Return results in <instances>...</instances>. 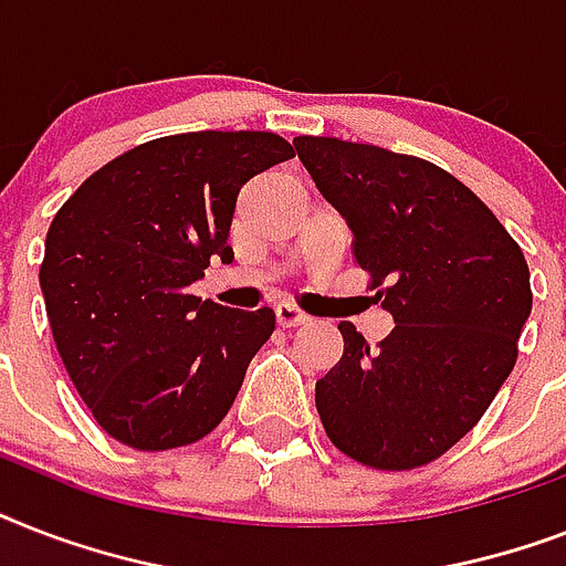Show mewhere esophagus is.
I'll use <instances>...</instances> for the list:
<instances>
[{"label":"esophagus","mask_w":566,"mask_h":566,"mask_svg":"<svg viewBox=\"0 0 566 566\" xmlns=\"http://www.w3.org/2000/svg\"><path fill=\"white\" fill-rule=\"evenodd\" d=\"M308 314L296 308V305H291V302H279V305H275V323L282 328L302 326V323H308Z\"/></svg>","instance_id":"obj_1"}]
</instances>
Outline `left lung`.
I'll list each match as a JSON object with an SVG mask.
<instances>
[{"instance_id":"1","label":"left lung","mask_w":566,"mask_h":566,"mask_svg":"<svg viewBox=\"0 0 566 566\" xmlns=\"http://www.w3.org/2000/svg\"><path fill=\"white\" fill-rule=\"evenodd\" d=\"M293 146L396 323L378 346L337 326L344 358L317 381L323 429L376 470L429 464L514 370L532 314L523 249L473 190L422 158L337 137Z\"/></svg>"}]
</instances>
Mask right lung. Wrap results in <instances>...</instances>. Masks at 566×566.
Wrapping results in <instances>:
<instances>
[{"label":"right lung","instance_id":"1","mask_svg":"<svg viewBox=\"0 0 566 566\" xmlns=\"http://www.w3.org/2000/svg\"><path fill=\"white\" fill-rule=\"evenodd\" d=\"M287 158L293 146L273 132L158 137L93 172L55 213L40 264L49 326L114 440L188 447L229 413L275 314L202 302L190 284L213 258H234L240 188Z\"/></svg>","mask_w":566,"mask_h":566}]
</instances>
